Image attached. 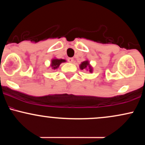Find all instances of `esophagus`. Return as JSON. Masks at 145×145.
I'll return each instance as SVG.
<instances>
[{
	"instance_id": "1",
	"label": "esophagus",
	"mask_w": 145,
	"mask_h": 145,
	"mask_svg": "<svg viewBox=\"0 0 145 145\" xmlns=\"http://www.w3.org/2000/svg\"><path fill=\"white\" fill-rule=\"evenodd\" d=\"M67 60H68V62L69 63H72L73 62H74V59H73V58H69Z\"/></svg>"
}]
</instances>
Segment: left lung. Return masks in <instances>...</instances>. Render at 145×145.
Masks as SVG:
<instances>
[{"instance_id":"left-lung-1","label":"left lung","mask_w":145,"mask_h":145,"mask_svg":"<svg viewBox=\"0 0 145 145\" xmlns=\"http://www.w3.org/2000/svg\"><path fill=\"white\" fill-rule=\"evenodd\" d=\"M80 69L81 70H82V69H86V70L89 71L90 73H93V68L92 65L90 64L89 60L87 59L80 63Z\"/></svg>"}]
</instances>
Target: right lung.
I'll list each match as a JSON object with an SVG mask.
<instances>
[{
	"label": "right lung",
	"instance_id": "1",
	"mask_svg": "<svg viewBox=\"0 0 145 145\" xmlns=\"http://www.w3.org/2000/svg\"><path fill=\"white\" fill-rule=\"evenodd\" d=\"M66 60L65 59H56V58L54 57L51 60L50 65V67H51L52 69H57L59 67L60 65L63 63H65Z\"/></svg>",
	"mask_w": 145,
	"mask_h": 145
}]
</instances>
